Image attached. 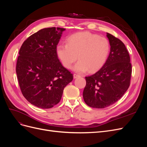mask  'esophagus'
<instances>
[{
  "mask_svg": "<svg viewBox=\"0 0 147 147\" xmlns=\"http://www.w3.org/2000/svg\"><path fill=\"white\" fill-rule=\"evenodd\" d=\"M80 77V75H78V74H74V78H77Z\"/></svg>",
  "mask_w": 147,
  "mask_h": 147,
  "instance_id": "34e87169",
  "label": "esophagus"
}]
</instances>
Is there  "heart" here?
I'll return each instance as SVG.
<instances>
[{
	"label": "heart",
	"mask_w": 147,
	"mask_h": 147,
	"mask_svg": "<svg viewBox=\"0 0 147 147\" xmlns=\"http://www.w3.org/2000/svg\"><path fill=\"white\" fill-rule=\"evenodd\" d=\"M110 50L109 40L89 32L73 34L67 38V44L60 43L56 47L57 55L65 68L74 67L79 73L95 72L103 66L108 58Z\"/></svg>",
	"instance_id": "1"
}]
</instances>
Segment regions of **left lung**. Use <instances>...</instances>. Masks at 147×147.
I'll return each mask as SVG.
<instances>
[{
  "label": "left lung",
  "instance_id": "8db88e82",
  "mask_svg": "<svg viewBox=\"0 0 147 147\" xmlns=\"http://www.w3.org/2000/svg\"><path fill=\"white\" fill-rule=\"evenodd\" d=\"M110 52L103 67L86 77L83 93L85 103L92 108L104 109L113 104L123 96L130 85L132 65L124 44L107 33Z\"/></svg>",
  "mask_w": 147,
  "mask_h": 147
}]
</instances>
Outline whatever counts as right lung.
I'll return each instance as SVG.
<instances>
[{
  "label": "right lung",
  "mask_w": 147,
  "mask_h": 147,
  "mask_svg": "<svg viewBox=\"0 0 147 147\" xmlns=\"http://www.w3.org/2000/svg\"><path fill=\"white\" fill-rule=\"evenodd\" d=\"M65 29L44 28L30 35L19 51L16 72L21 91L31 104L50 109L61 100L73 74L61 64L56 47Z\"/></svg>",
  "instance_id": "obj_1"
}]
</instances>
